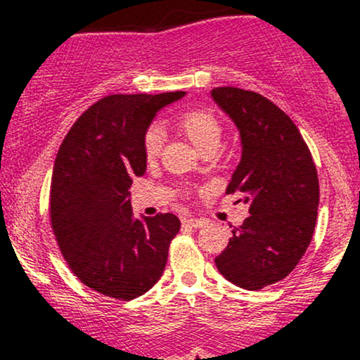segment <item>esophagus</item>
<instances>
[{
    "label": "esophagus",
    "mask_w": 360,
    "mask_h": 360,
    "mask_svg": "<svg viewBox=\"0 0 360 360\" xmlns=\"http://www.w3.org/2000/svg\"><path fill=\"white\" fill-rule=\"evenodd\" d=\"M183 225L184 226H189V229H201V226L205 225V220H201V218H184L183 220Z\"/></svg>",
    "instance_id": "34e87169"
}]
</instances>
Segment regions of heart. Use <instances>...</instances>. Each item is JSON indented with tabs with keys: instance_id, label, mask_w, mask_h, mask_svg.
Masks as SVG:
<instances>
[{
	"instance_id": "heart-1",
	"label": "heart",
	"mask_w": 360,
	"mask_h": 360,
	"mask_svg": "<svg viewBox=\"0 0 360 360\" xmlns=\"http://www.w3.org/2000/svg\"><path fill=\"white\" fill-rule=\"evenodd\" d=\"M177 127L191 140L200 154L217 152L220 147L223 128L218 118L208 110H189L177 120ZM162 148V131L159 128H150L143 139V155L147 160H155Z\"/></svg>"
}]
</instances>
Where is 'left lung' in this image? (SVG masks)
<instances>
[{
  "mask_svg": "<svg viewBox=\"0 0 360 360\" xmlns=\"http://www.w3.org/2000/svg\"><path fill=\"white\" fill-rule=\"evenodd\" d=\"M212 98L240 134L242 157L226 193H242L250 213L214 264L235 286L255 291L286 278L311 242L316 167L298 127L267 98L232 86L214 88Z\"/></svg>",
  "mask_w": 360,
  "mask_h": 360,
  "instance_id": "8db88e82",
  "label": "left lung"
}]
</instances>
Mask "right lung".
<instances>
[{
    "label": "right lung",
    "mask_w": 360,
    "mask_h": 360,
    "mask_svg": "<svg viewBox=\"0 0 360 360\" xmlns=\"http://www.w3.org/2000/svg\"><path fill=\"white\" fill-rule=\"evenodd\" d=\"M184 94L103 98L76 120L57 152L53 235L77 279L110 298L134 300L154 286L181 229L172 213L135 218L128 189L146 172L143 139L155 113Z\"/></svg>",
    "instance_id": "obj_1"
}]
</instances>
